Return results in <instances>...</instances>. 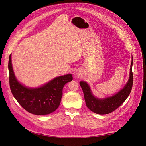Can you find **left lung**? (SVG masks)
<instances>
[{
	"mask_svg": "<svg viewBox=\"0 0 146 146\" xmlns=\"http://www.w3.org/2000/svg\"><path fill=\"white\" fill-rule=\"evenodd\" d=\"M133 58L130 66V77L126 85L115 95L103 99L96 98L92 95L88 84L85 82H80V85L84 94L86 105L91 111L99 114H107L114 111L123 103L129 96L133 86V75L132 72Z\"/></svg>",
	"mask_w": 146,
	"mask_h": 146,
	"instance_id": "8db88e82",
	"label": "left lung"
}]
</instances>
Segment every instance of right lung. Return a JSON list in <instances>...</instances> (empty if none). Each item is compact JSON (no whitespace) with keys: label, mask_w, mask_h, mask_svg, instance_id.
I'll return each instance as SVG.
<instances>
[{"label":"right lung","mask_w":146,"mask_h":146,"mask_svg":"<svg viewBox=\"0 0 146 146\" xmlns=\"http://www.w3.org/2000/svg\"><path fill=\"white\" fill-rule=\"evenodd\" d=\"M10 87L13 96L26 111L36 115H46L55 111L60 104L63 88L72 80L71 74L55 78L38 88H28L19 83L13 72L11 54L8 61Z\"/></svg>","instance_id":"obj_1"}]
</instances>
